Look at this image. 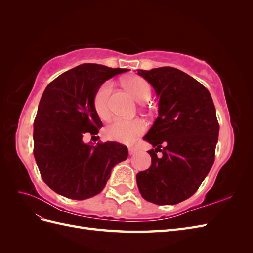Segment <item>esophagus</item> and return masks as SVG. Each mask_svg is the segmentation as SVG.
Here are the masks:
<instances>
[{
    "label": "esophagus",
    "mask_w": 253,
    "mask_h": 253,
    "mask_svg": "<svg viewBox=\"0 0 253 253\" xmlns=\"http://www.w3.org/2000/svg\"><path fill=\"white\" fill-rule=\"evenodd\" d=\"M137 151H138V149H137L136 145H128V153H129V155L135 154V153H136Z\"/></svg>",
    "instance_id": "obj_1"
}]
</instances>
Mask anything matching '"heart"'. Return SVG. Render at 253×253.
I'll list each match as a JSON object with an SVG mask.
<instances>
[{"mask_svg":"<svg viewBox=\"0 0 253 253\" xmlns=\"http://www.w3.org/2000/svg\"><path fill=\"white\" fill-rule=\"evenodd\" d=\"M126 88L131 91L134 98L138 102H145L149 100L152 88L150 83L139 76L129 77L125 80ZM114 84L112 81H105L99 87L94 96V108L99 117L102 120H108L111 117V96ZM145 129L147 124L139 118L136 119H115L112 124L105 127V136L111 140L121 143H132Z\"/></svg>","mask_w":253,"mask_h":253,"instance_id":"b5f03b06","label":"heart"}]
</instances>
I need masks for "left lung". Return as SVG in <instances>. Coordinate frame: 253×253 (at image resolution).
Returning a JSON list of instances; mask_svg holds the SVG:
<instances>
[{"instance_id":"obj_1","label":"left lung","mask_w":253,"mask_h":253,"mask_svg":"<svg viewBox=\"0 0 253 253\" xmlns=\"http://www.w3.org/2000/svg\"><path fill=\"white\" fill-rule=\"evenodd\" d=\"M155 89L158 117L143 137L152 164L136 175L145 201L175 205L192 196L215 158L219 125L209 90L177 68L137 70ZM162 155L159 158L157 153Z\"/></svg>"}]
</instances>
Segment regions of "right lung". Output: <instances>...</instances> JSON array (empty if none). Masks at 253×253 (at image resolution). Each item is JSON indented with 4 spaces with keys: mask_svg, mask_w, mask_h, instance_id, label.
<instances>
[{
    "mask_svg": "<svg viewBox=\"0 0 253 253\" xmlns=\"http://www.w3.org/2000/svg\"><path fill=\"white\" fill-rule=\"evenodd\" d=\"M126 68L85 63L61 74L45 88L34 122V155L44 182L56 193L82 201L99 194L113 168L127 157L115 141L84 143L102 122L94 96L102 84Z\"/></svg>",
    "mask_w": 253,
    "mask_h": 253,
    "instance_id": "obj_1",
    "label": "right lung"
}]
</instances>
